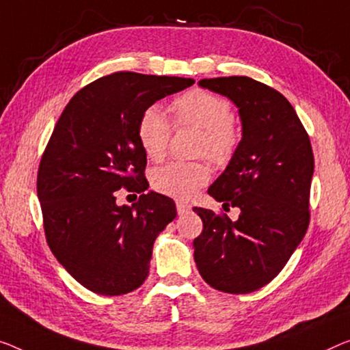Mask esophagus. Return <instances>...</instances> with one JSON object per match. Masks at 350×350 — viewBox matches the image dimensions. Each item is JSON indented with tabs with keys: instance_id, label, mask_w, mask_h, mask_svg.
Segmentation results:
<instances>
[{
	"instance_id": "obj_1",
	"label": "esophagus",
	"mask_w": 350,
	"mask_h": 350,
	"mask_svg": "<svg viewBox=\"0 0 350 350\" xmlns=\"http://www.w3.org/2000/svg\"><path fill=\"white\" fill-rule=\"evenodd\" d=\"M176 207H177V212H179V215H184V213H189L191 211V206L189 202H184V201H177Z\"/></svg>"
}]
</instances>
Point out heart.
Returning <instances> with one entry per match:
<instances>
[{
    "instance_id": "1",
    "label": "heart",
    "mask_w": 350,
    "mask_h": 350,
    "mask_svg": "<svg viewBox=\"0 0 350 350\" xmlns=\"http://www.w3.org/2000/svg\"><path fill=\"white\" fill-rule=\"evenodd\" d=\"M177 127L200 129V154L225 165L237 152L241 130L232 118V108L226 98L206 90H191L171 103ZM173 124L159 105L146 108L138 122V139L149 159L160 160L168 149ZM211 179V168L204 161H173L152 174V185L159 193L176 200H189L200 187Z\"/></svg>"
}]
</instances>
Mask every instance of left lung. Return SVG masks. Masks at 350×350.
<instances>
[{"instance_id": "1", "label": "left lung", "mask_w": 350, "mask_h": 350, "mask_svg": "<svg viewBox=\"0 0 350 350\" xmlns=\"http://www.w3.org/2000/svg\"><path fill=\"white\" fill-rule=\"evenodd\" d=\"M201 88L239 108L242 139L207 193L228 215L193 207L202 232L193 241L195 262L213 289L248 294L269 284L288 262L310 225L314 157L310 137L283 94L248 77L204 78Z\"/></svg>"}]
</instances>
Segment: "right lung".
<instances>
[{
    "instance_id": "obj_1",
    "label": "right lung",
    "mask_w": 350,
    "mask_h": 350,
    "mask_svg": "<svg viewBox=\"0 0 350 350\" xmlns=\"http://www.w3.org/2000/svg\"><path fill=\"white\" fill-rule=\"evenodd\" d=\"M180 77L116 72L78 91L42 155L38 196L46 243L59 264L96 294L122 295L148 278L155 239L176 218L171 198L148 190L138 139L146 108L191 86ZM142 192L118 206L114 191Z\"/></svg>"
}]
</instances>
